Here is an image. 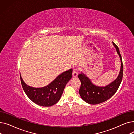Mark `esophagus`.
<instances>
[{
    "mask_svg": "<svg viewBox=\"0 0 134 134\" xmlns=\"http://www.w3.org/2000/svg\"><path fill=\"white\" fill-rule=\"evenodd\" d=\"M77 76H78V71H77L76 68H75L73 69V76L76 77Z\"/></svg>",
    "mask_w": 134,
    "mask_h": 134,
    "instance_id": "obj_1",
    "label": "esophagus"
}]
</instances>
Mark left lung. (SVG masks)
<instances>
[{
	"label": "left lung",
	"instance_id": "left-lung-1",
	"mask_svg": "<svg viewBox=\"0 0 134 134\" xmlns=\"http://www.w3.org/2000/svg\"><path fill=\"white\" fill-rule=\"evenodd\" d=\"M112 43L116 49L121 62L120 72L114 81L107 86L100 87L93 84L83 73L81 72L78 75V78L81 81L79 93L82 99L90 104H98L110 99L116 92L122 80L123 67L122 57L118 47L114 42H112Z\"/></svg>",
	"mask_w": 134,
	"mask_h": 134
}]
</instances>
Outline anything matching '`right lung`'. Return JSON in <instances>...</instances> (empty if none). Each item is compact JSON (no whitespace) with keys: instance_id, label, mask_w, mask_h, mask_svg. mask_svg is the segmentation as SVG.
<instances>
[{"instance_id":"add662e5","label":"right lung","mask_w":134,"mask_h":134,"mask_svg":"<svg viewBox=\"0 0 134 134\" xmlns=\"http://www.w3.org/2000/svg\"><path fill=\"white\" fill-rule=\"evenodd\" d=\"M72 69L62 73L49 85L40 88L28 86L20 75L22 87L26 96L35 104L42 107H51L58 103L67 82L72 77Z\"/></svg>"}]
</instances>
